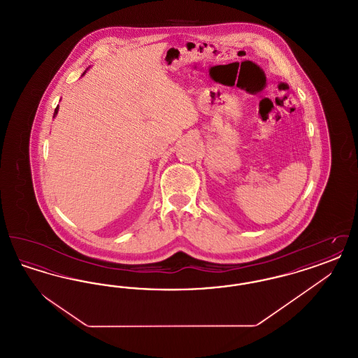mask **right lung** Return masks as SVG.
Returning <instances> with one entry per match:
<instances>
[{
  "label": "right lung",
  "instance_id": "obj_1",
  "mask_svg": "<svg viewBox=\"0 0 358 358\" xmlns=\"http://www.w3.org/2000/svg\"><path fill=\"white\" fill-rule=\"evenodd\" d=\"M85 72H83V75H85ZM57 111H59V106H57V107H56V108H55V114H53V118H55V117H56V115H57Z\"/></svg>",
  "mask_w": 358,
  "mask_h": 358
}]
</instances>
